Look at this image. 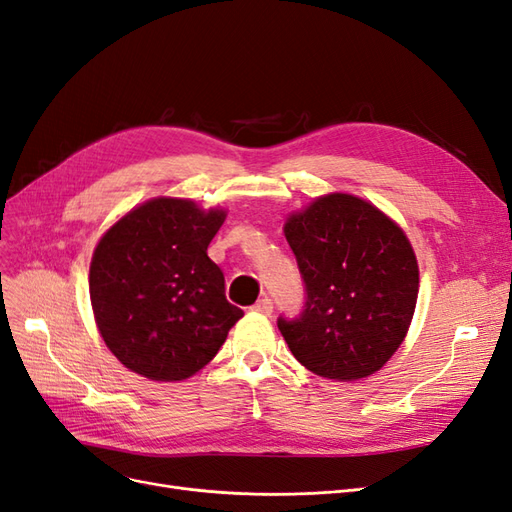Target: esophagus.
<instances>
[{
    "label": "esophagus",
    "mask_w": 512,
    "mask_h": 512,
    "mask_svg": "<svg viewBox=\"0 0 512 512\" xmlns=\"http://www.w3.org/2000/svg\"><path fill=\"white\" fill-rule=\"evenodd\" d=\"M252 312H258V314H265L269 316L273 312V301L269 297H262L258 299L254 305H252Z\"/></svg>",
    "instance_id": "1"
}]
</instances>
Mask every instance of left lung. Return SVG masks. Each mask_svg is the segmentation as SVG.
I'll return each instance as SVG.
<instances>
[{
	"instance_id": "left-lung-1",
	"label": "left lung",
	"mask_w": 512,
	"mask_h": 512,
	"mask_svg": "<svg viewBox=\"0 0 512 512\" xmlns=\"http://www.w3.org/2000/svg\"><path fill=\"white\" fill-rule=\"evenodd\" d=\"M284 232L305 286L301 314L277 318L294 359L331 380L374 374L404 342L416 307L410 241L350 194L316 198Z\"/></svg>"
}]
</instances>
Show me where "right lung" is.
<instances>
[{
	"instance_id": "right-lung-1",
	"label": "right lung",
	"mask_w": 512,
	"mask_h": 512,
	"mask_svg": "<svg viewBox=\"0 0 512 512\" xmlns=\"http://www.w3.org/2000/svg\"><path fill=\"white\" fill-rule=\"evenodd\" d=\"M226 218L192 200L156 198L100 239L89 297L104 342L149 380H185L203 369L243 309L228 303L224 273L207 247Z\"/></svg>"
}]
</instances>
